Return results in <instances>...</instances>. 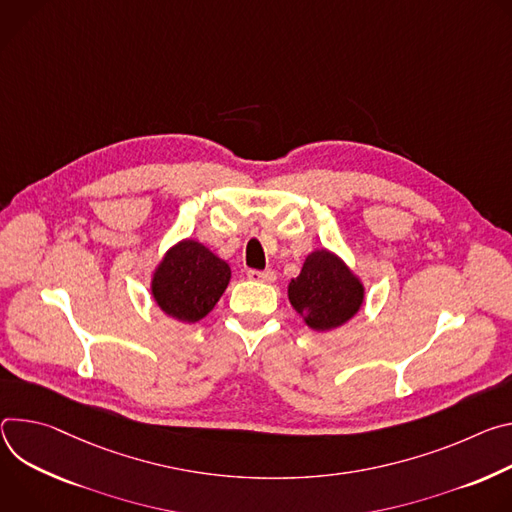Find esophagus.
I'll return each mask as SVG.
<instances>
[{"label": "esophagus", "instance_id": "obj_1", "mask_svg": "<svg viewBox=\"0 0 512 512\" xmlns=\"http://www.w3.org/2000/svg\"><path fill=\"white\" fill-rule=\"evenodd\" d=\"M246 276L250 280H258V282H274L276 280V272L274 270H254V268H250L246 272Z\"/></svg>", "mask_w": 512, "mask_h": 512}]
</instances>
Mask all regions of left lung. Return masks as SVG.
<instances>
[{"label": "left lung", "mask_w": 512, "mask_h": 512, "mask_svg": "<svg viewBox=\"0 0 512 512\" xmlns=\"http://www.w3.org/2000/svg\"><path fill=\"white\" fill-rule=\"evenodd\" d=\"M289 301L311 329L327 331L358 313L364 289L335 254L317 250L307 256L301 274L291 280Z\"/></svg>", "instance_id": "8db88e82"}]
</instances>
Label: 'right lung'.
<instances>
[{"mask_svg": "<svg viewBox=\"0 0 512 512\" xmlns=\"http://www.w3.org/2000/svg\"><path fill=\"white\" fill-rule=\"evenodd\" d=\"M230 266L203 244L185 240L168 250L154 272L152 295L158 307L183 323L203 319L230 282Z\"/></svg>", "mask_w": 512, "mask_h": 512, "instance_id": "1", "label": "right lung"}]
</instances>
